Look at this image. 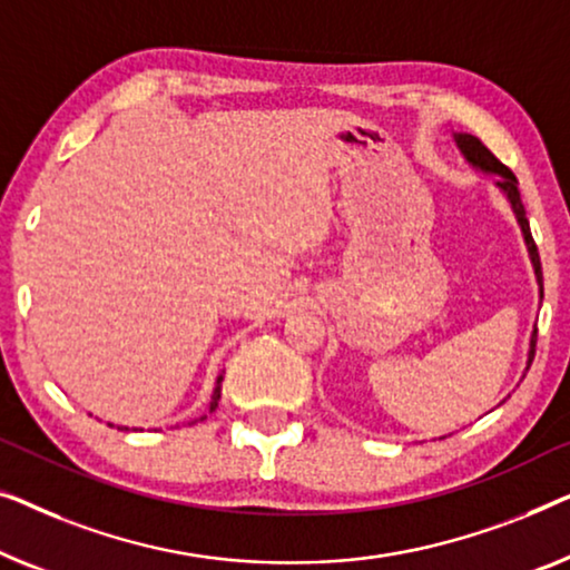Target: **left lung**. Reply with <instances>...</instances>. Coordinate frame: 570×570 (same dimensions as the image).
I'll return each mask as SVG.
<instances>
[{
    "instance_id": "left-lung-1",
    "label": "left lung",
    "mask_w": 570,
    "mask_h": 570,
    "mask_svg": "<svg viewBox=\"0 0 570 570\" xmlns=\"http://www.w3.org/2000/svg\"><path fill=\"white\" fill-rule=\"evenodd\" d=\"M454 141L460 151L464 155V159L472 167H478V170L483 173H491V175H499V180H495V186H499L503 194H507L511 208H514L517 214V222L519 227H522V235H524V243H527V253H529V261H532L534 266V276H537V284H540V299H542V266H540V253H537V245L532 239V232H529V222H527V212H524V204H522V196H519V183H517V175L509 170L507 165L499 163L495 155L491 149L485 147L483 141L478 139V136L472 134H454ZM534 346H537V327L532 333V341H529V358H527V368L532 366V358H534Z\"/></svg>"
}]
</instances>
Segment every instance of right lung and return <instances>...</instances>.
<instances>
[{
  "label": "right lung",
  "instance_id": "obj_1",
  "mask_svg": "<svg viewBox=\"0 0 570 570\" xmlns=\"http://www.w3.org/2000/svg\"><path fill=\"white\" fill-rule=\"evenodd\" d=\"M219 397H222V374L216 376V387H214V395H212V403H208V413L216 411V405H219ZM206 419V415H204ZM108 426H114V423H108Z\"/></svg>",
  "mask_w": 570,
  "mask_h": 570
}]
</instances>
